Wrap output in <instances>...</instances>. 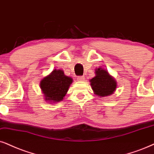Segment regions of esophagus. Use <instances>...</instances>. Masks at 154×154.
Segmentation results:
<instances>
[{
  "label": "esophagus",
  "instance_id": "34e87169",
  "mask_svg": "<svg viewBox=\"0 0 154 154\" xmlns=\"http://www.w3.org/2000/svg\"><path fill=\"white\" fill-rule=\"evenodd\" d=\"M77 79L79 81H84L85 80V77L84 76H79V77H77Z\"/></svg>",
  "mask_w": 154,
  "mask_h": 154
}]
</instances>
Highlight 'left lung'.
Here are the masks:
<instances>
[{"label": "left lung", "instance_id": "left-lung-1", "mask_svg": "<svg viewBox=\"0 0 154 154\" xmlns=\"http://www.w3.org/2000/svg\"><path fill=\"white\" fill-rule=\"evenodd\" d=\"M96 76L90 80L94 93L100 97L109 96L113 94L116 88V83L112 77L104 69L98 68Z\"/></svg>", "mask_w": 154, "mask_h": 154}]
</instances>
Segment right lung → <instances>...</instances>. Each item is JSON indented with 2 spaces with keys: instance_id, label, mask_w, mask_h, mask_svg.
I'll return each mask as SVG.
<instances>
[{
  "instance_id": "right-lung-1",
  "label": "right lung",
  "mask_w": 154,
  "mask_h": 154,
  "mask_svg": "<svg viewBox=\"0 0 154 154\" xmlns=\"http://www.w3.org/2000/svg\"><path fill=\"white\" fill-rule=\"evenodd\" d=\"M72 79L64 75L61 69H54L40 82V87L46 100L60 102L67 94Z\"/></svg>"
}]
</instances>
